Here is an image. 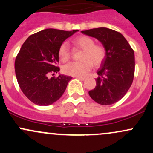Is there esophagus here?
Listing matches in <instances>:
<instances>
[{
  "label": "esophagus",
  "mask_w": 153,
  "mask_h": 153,
  "mask_svg": "<svg viewBox=\"0 0 153 153\" xmlns=\"http://www.w3.org/2000/svg\"><path fill=\"white\" fill-rule=\"evenodd\" d=\"M75 78H76L77 79H79V80H82V81H83V80H85V78H84V77L76 76V77H75Z\"/></svg>",
  "instance_id": "34e87169"
}]
</instances>
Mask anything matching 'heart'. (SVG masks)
Segmentation results:
<instances>
[{"label":"heart","instance_id":"obj_1","mask_svg":"<svg viewBox=\"0 0 153 153\" xmlns=\"http://www.w3.org/2000/svg\"><path fill=\"white\" fill-rule=\"evenodd\" d=\"M73 42L76 47L82 49L80 56V61L68 63L63 68L65 74L72 76H85L90 71L92 65L99 67L102 64L106 57V49L101 45H96L95 41L88 36H81L73 39ZM59 57L63 62H68L71 57L70 47L67 43L60 45L58 51Z\"/></svg>","mask_w":153,"mask_h":153}]
</instances>
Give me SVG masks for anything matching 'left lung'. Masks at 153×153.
Here are the masks:
<instances>
[{
  "label": "left lung",
  "instance_id": "left-lung-1",
  "mask_svg": "<svg viewBox=\"0 0 153 153\" xmlns=\"http://www.w3.org/2000/svg\"><path fill=\"white\" fill-rule=\"evenodd\" d=\"M96 38L106 49V57L97 71L96 85L88 92L101 105H111L119 101L131 85L134 75V50L121 33L105 27L82 31Z\"/></svg>",
  "mask_w": 153,
  "mask_h": 153
}]
</instances>
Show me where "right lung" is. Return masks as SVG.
Segmentation results:
<instances>
[{
	"instance_id": "right-lung-1",
	"label": "right lung",
	"mask_w": 153,
	"mask_h": 153,
	"mask_svg": "<svg viewBox=\"0 0 153 153\" xmlns=\"http://www.w3.org/2000/svg\"><path fill=\"white\" fill-rule=\"evenodd\" d=\"M78 30L66 31L46 29L29 36L21 47L15 60V73L21 90L32 103L49 106L65 91L72 77L57 73L58 51L63 42Z\"/></svg>"
}]
</instances>
